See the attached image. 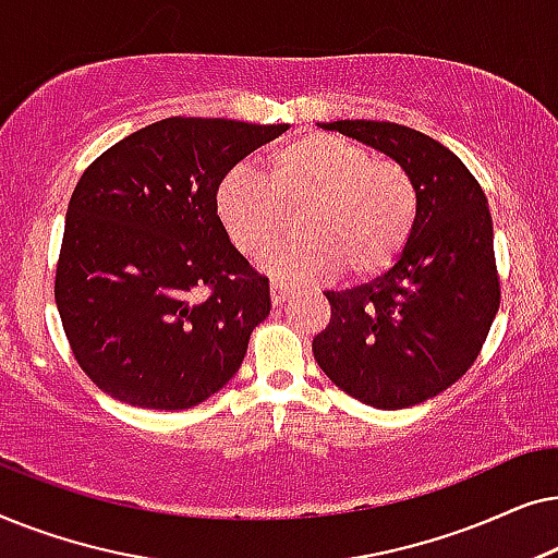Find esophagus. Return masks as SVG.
Listing matches in <instances>:
<instances>
[{
  "label": "esophagus",
  "instance_id": "esophagus-1",
  "mask_svg": "<svg viewBox=\"0 0 558 558\" xmlns=\"http://www.w3.org/2000/svg\"><path fill=\"white\" fill-rule=\"evenodd\" d=\"M269 289H271V302L277 304V307H279V304H284L287 294H289V284H284V281H277V279H274Z\"/></svg>",
  "mask_w": 558,
  "mask_h": 558
}]
</instances>
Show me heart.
I'll use <instances>...</instances> for the list:
<instances>
[{"label":"heart","mask_w":558,"mask_h":558,"mask_svg":"<svg viewBox=\"0 0 558 558\" xmlns=\"http://www.w3.org/2000/svg\"><path fill=\"white\" fill-rule=\"evenodd\" d=\"M266 178L235 167L220 180L216 205L243 254L284 239L296 216L300 241L264 256L274 277L325 281L345 269L371 279L399 262L414 233L418 193L409 170L332 134H300L269 149Z\"/></svg>","instance_id":"b5f03b06"}]
</instances>
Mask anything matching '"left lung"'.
I'll return each mask as SVG.
<instances>
[{"label": "left lung", "instance_id": "left-lung-1", "mask_svg": "<svg viewBox=\"0 0 558 558\" xmlns=\"http://www.w3.org/2000/svg\"><path fill=\"white\" fill-rule=\"evenodd\" d=\"M403 165L418 193L414 233L368 284L325 292L330 325L312 353L335 386L376 409H407L460 380L500 307L487 197L462 159L391 121L319 124Z\"/></svg>", "mask_w": 558, "mask_h": 558}]
</instances>
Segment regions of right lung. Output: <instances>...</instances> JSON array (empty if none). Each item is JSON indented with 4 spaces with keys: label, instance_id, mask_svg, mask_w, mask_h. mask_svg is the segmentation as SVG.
<instances>
[{
    "label": "right lung",
    "instance_id": "obj_1",
    "mask_svg": "<svg viewBox=\"0 0 558 558\" xmlns=\"http://www.w3.org/2000/svg\"><path fill=\"white\" fill-rule=\"evenodd\" d=\"M287 124L162 119L83 172L65 213L56 302L75 361L111 399L180 411L241 368L269 279L218 218L220 180Z\"/></svg>",
    "mask_w": 558,
    "mask_h": 558
}]
</instances>
